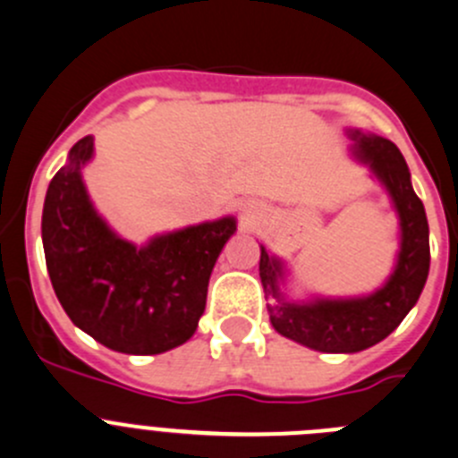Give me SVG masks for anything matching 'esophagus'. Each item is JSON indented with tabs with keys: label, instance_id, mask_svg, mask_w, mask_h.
<instances>
[{
	"label": "esophagus",
	"instance_id": "esophagus-1",
	"mask_svg": "<svg viewBox=\"0 0 458 458\" xmlns=\"http://www.w3.org/2000/svg\"><path fill=\"white\" fill-rule=\"evenodd\" d=\"M242 220H245V225H251V222L257 220V207L254 204H245L242 207Z\"/></svg>",
	"mask_w": 458,
	"mask_h": 458
}]
</instances>
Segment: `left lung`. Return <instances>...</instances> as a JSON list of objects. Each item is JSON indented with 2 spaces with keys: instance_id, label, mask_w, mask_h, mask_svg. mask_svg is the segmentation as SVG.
Listing matches in <instances>:
<instances>
[{
  "instance_id": "left-lung-1",
  "label": "left lung",
  "mask_w": 458,
  "mask_h": 458,
  "mask_svg": "<svg viewBox=\"0 0 458 458\" xmlns=\"http://www.w3.org/2000/svg\"><path fill=\"white\" fill-rule=\"evenodd\" d=\"M356 157L370 163L379 182L391 192L402 225V250L388 284L360 300H316L311 304H288L281 300L276 279L281 263L261 245L263 288L270 297V322L281 335L327 354H352L377 345L395 331L413 309L429 275V225L420 197L411 186V174L395 142L370 133L352 131Z\"/></svg>"
}]
</instances>
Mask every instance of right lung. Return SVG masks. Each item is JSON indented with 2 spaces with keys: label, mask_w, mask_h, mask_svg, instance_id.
<instances>
[{
  "label": "right lung",
  "mask_w": 458,
  "mask_h": 458,
  "mask_svg": "<svg viewBox=\"0 0 458 458\" xmlns=\"http://www.w3.org/2000/svg\"><path fill=\"white\" fill-rule=\"evenodd\" d=\"M92 138L70 149L49 182L43 247L49 279L70 320L108 350L161 354L195 334L208 276L236 232L233 217L188 226L136 247L95 213L81 182Z\"/></svg>",
  "instance_id": "obj_1"
}]
</instances>
